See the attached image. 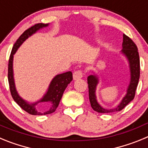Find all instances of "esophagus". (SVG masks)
Here are the masks:
<instances>
[{"mask_svg":"<svg viewBox=\"0 0 148 148\" xmlns=\"http://www.w3.org/2000/svg\"><path fill=\"white\" fill-rule=\"evenodd\" d=\"M84 75V72L82 70H78L74 72L73 73V79L74 80H78V79H80L83 77Z\"/></svg>","mask_w":148,"mask_h":148,"instance_id":"obj_1","label":"esophagus"}]
</instances>
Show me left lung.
<instances>
[{"label":"left lung","instance_id":"8db88e82","mask_svg":"<svg viewBox=\"0 0 148 148\" xmlns=\"http://www.w3.org/2000/svg\"><path fill=\"white\" fill-rule=\"evenodd\" d=\"M122 47V53L127 57L129 62H130L131 79H130V85L127 89V92L117 108L111 110L104 109V108H101L98 104L95 95V87H96V85L98 84V78L95 75H90L87 78L89 88V99H90V105L93 109V110L96 111L98 113H114L116 111L121 110L135 97L136 90L138 80H139V76H140V59H139L138 48H137L135 43L132 40V39L125 34L123 35Z\"/></svg>","mask_w":148,"mask_h":148}]
</instances>
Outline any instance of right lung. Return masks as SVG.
<instances>
[{"mask_svg":"<svg viewBox=\"0 0 148 148\" xmlns=\"http://www.w3.org/2000/svg\"><path fill=\"white\" fill-rule=\"evenodd\" d=\"M48 26V23H36L34 26L31 27L30 28L27 29L23 32L19 38L16 40L14 46H13L12 49L11 54L9 59V64H8V81H9V84H10V92L12 96L13 99L15 102L20 106L21 108L31 115H38V116H41V115H47L54 113L56 110L58 108L59 104L60 101L62 97L64 91L65 90L67 85L73 80V73L71 72H66V73L59 74L56 75L53 79L49 85V90L44 95L40 101V102H47L51 104L50 109L44 113H40L35 109L34 106L38 102L35 104H28L25 101L23 100L18 95L15 87V83H14V78H13V72H12V60L13 55L15 54L18 48L21 46V44L32 34L35 33L38 29L42 28V27ZM39 102V101H38Z\"/></svg>","mask_w":148,"mask_h":148,"instance_id":"right-lung-1","label":"right lung"}]
</instances>
